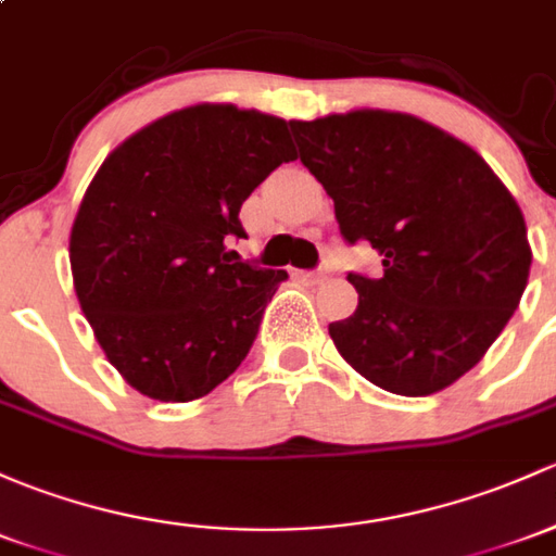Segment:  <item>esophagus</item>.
<instances>
[{
	"label": "esophagus",
	"instance_id": "obj_1",
	"mask_svg": "<svg viewBox=\"0 0 556 556\" xmlns=\"http://www.w3.org/2000/svg\"><path fill=\"white\" fill-rule=\"evenodd\" d=\"M295 277L306 285H323L330 277V271H323V268L319 271H295Z\"/></svg>",
	"mask_w": 556,
	"mask_h": 556
}]
</instances>
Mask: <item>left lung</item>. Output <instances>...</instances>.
<instances>
[{
    "instance_id": "8db88e82",
    "label": "left lung",
    "mask_w": 556,
    "mask_h": 556,
    "mask_svg": "<svg viewBox=\"0 0 556 556\" xmlns=\"http://www.w3.org/2000/svg\"><path fill=\"white\" fill-rule=\"evenodd\" d=\"M290 130L343 239L383 255L381 279L349 274L359 303L330 325L336 349L391 394L447 389L493 346L528 285L517 200L469 143L413 114L354 109L290 119Z\"/></svg>"
}]
</instances>
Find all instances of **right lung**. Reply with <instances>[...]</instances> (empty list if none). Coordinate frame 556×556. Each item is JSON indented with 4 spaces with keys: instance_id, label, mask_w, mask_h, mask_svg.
<instances>
[{
    "instance_id": "right-lung-1",
    "label": "right lung",
    "mask_w": 556,
    "mask_h": 556,
    "mask_svg": "<svg viewBox=\"0 0 556 556\" xmlns=\"http://www.w3.org/2000/svg\"><path fill=\"white\" fill-rule=\"evenodd\" d=\"M298 156L288 122L197 103L122 140L68 237L74 290L103 354L149 400L191 402L242 365L288 271L231 263L239 207Z\"/></svg>"
}]
</instances>
